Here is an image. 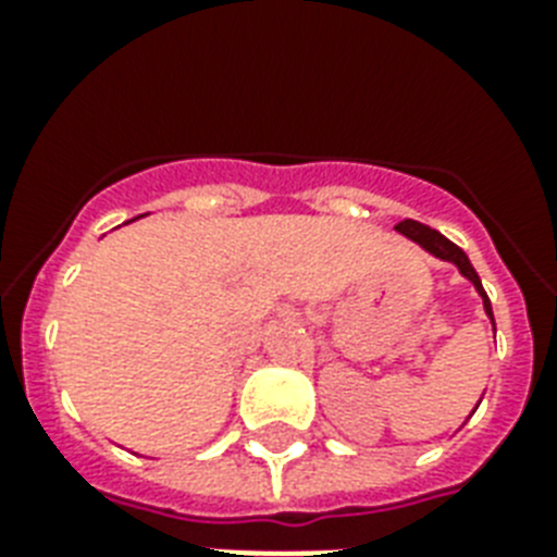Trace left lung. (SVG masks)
Returning a JSON list of instances; mask_svg holds the SVG:
<instances>
[{
    "label": "left lung",
    "instance_id": "1",
    "mask_svg": "<svg viewBox=\"0 0 557 557\" xmlns=\"http://www.w3.org/2000/svg\"><path fill=\"white\" fill-rule=\"evenodd\" d=\"M396 231H398V234H405L407 239H413L416 245H422L424 251L433 253V257H440V260H445V262H454V265L459 269V274L474 283L476 295L483 297L485 314H488V318H492V323H494L492 304H488V295H485L483 283H480V274H476L474 265H471V260H468L466 251H462L459 245L450 243L448 236H442L440 231H433V227L422 225V222H413V219H405V222H398Z\"/></svg>",
    "mask_w": 557,
    "mask_h": 557
}]
</instances>
